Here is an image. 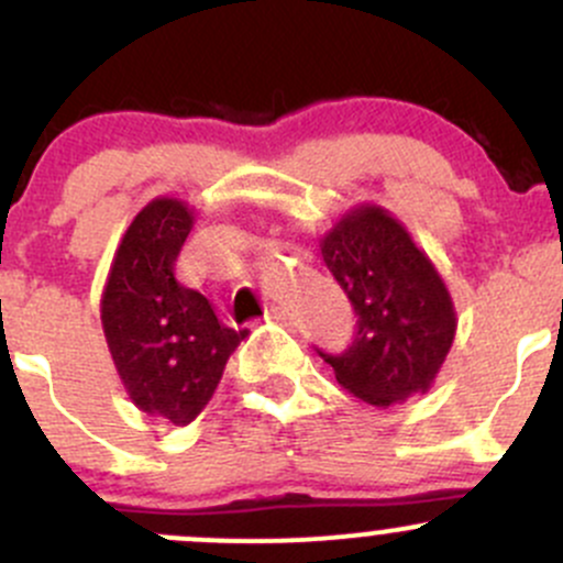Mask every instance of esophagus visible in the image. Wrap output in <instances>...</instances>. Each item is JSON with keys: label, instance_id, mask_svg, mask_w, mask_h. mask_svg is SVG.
I'll return each instance as SVG.
<instances>
[{"label": "esophagus", "instance_id": "esophagus-1", "mask_svg": "<svg viewBox=\"0 0 563 563\" xmlns=\"http://www.w3.org/2000/svg\"><path fill=\"white\" fill-rule=\"evenodd\" d=\"M265 320H274V322H292V311L289 309H284V306H271L268 311H265Z\"/></svg>", "mask_w": 563, "mask_h": 563}]
</instances>
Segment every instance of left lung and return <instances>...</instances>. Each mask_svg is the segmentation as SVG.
<instances>
[{
  "label": "left lung",
  "mask_w": 563,
  "mask_h": 563,
  "mask_svg": "<svg viewBox=\"0 0 563 563\" xmlns=\"http://www.w3.org/2000/svg\"><path fill=\"white\" fill-rule=\"evenodd\" d=\"M322 260L357 317L341 355L320 352L344 390L371 407L426 393L455 339V309L426 252L385 208L361 206L324 235Z\"/></svg>",
  "instance_id": "8db88e82"
}]
</instances>
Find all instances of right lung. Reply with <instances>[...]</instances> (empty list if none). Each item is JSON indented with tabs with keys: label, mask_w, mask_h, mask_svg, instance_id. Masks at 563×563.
<instances>
[{
	"label": "right lung",
	"mask_w": 563,
	"mask_h": 563,
	"mask_svg": "<svg viewBox=\"0 0 563 563\" xmlns=\"http://www.w3.org/2000/svg\"><path fill=\"white\" fill-rule=\"evenodd\" d=\"M192 224L187 202H148L115 249L100 303L126 396L173 426H189L206 409L224 363L249 335L219 322L206 295L176 279V260Z\"/></svg>",
	"instance_id": "right-lung-1"
}]
</instances>
